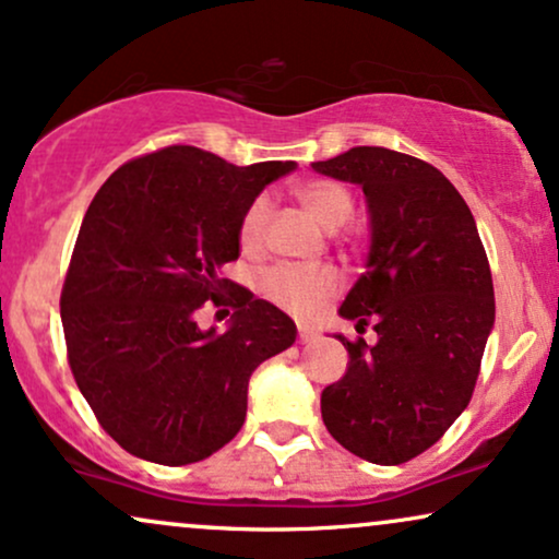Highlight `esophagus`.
Here are the masks:
<instances>
[{"instance_id":"1","label":"esophagus","mask_w":559,"mask_h":559,"mask_svg":"<svg viewBox=\"0 0 559 559\" xmlns=\"http://www.w3.org/2000/svg\"><path fill=\"white\" fill-rule=\"evenodd\" d=\"M312 341H314V333L309 331V328L299 325V344H312Z\"/></svg>"}]
</instances>
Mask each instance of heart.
Listing matches in <instances>:
<instances>
[{
  "instance_id": "obj_1",
  "label": "heart",
  "mask_w": 559,
  "mask_h": 559,
  "mask_svg": "<svg viewBox=\"0 0 559 559\" xmlns=\"http://www.w3.org/2000/svg\"><path fill=\"white\" fill-rule=\"evenodd\" d=\"M297 200L301 207L325 228L344 226L354 213V194L346 185L333 179H312L299 185ZM267 221H271V200L265 194L247 205L239 221V245L245 252H260L265 245ZM262 294L278 307L297 314H312L322 301L331 299L341 288V275L333 267H299L278 265L271 267L260 281Z\"/></svg>"
}]
</instances>
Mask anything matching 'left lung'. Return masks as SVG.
Masks as SVG:
<instances>
[{"label": "left lung", "mask_w": 559, "mask_h": 559, "mask_svg": "<svg viewBox=\"0 0 559 559\" xmlns=\"http://www.w3.org/2000/svg\"><path fill=\"white\" fill-rule=\"evenodd\" d=\"M314 171L361 185L372 245L341 318L378 344L346 341V374L322 390L328 432L354 455L399 466L432 448L472 401L495 325L489 260L466 200L427 160L359 145Z\"/></svg>", "instance_id": "obj_1"}]
</instances>
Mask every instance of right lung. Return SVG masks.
<instances>
[{
  "instance_id": "add662e5",
  "label": "right lung",
  "mask_w": 559,
  "mask_h": 559,
  "mask_svg": "<svg viewBox=\"0 0 559 559\" xmlns=\"http://www.w3.org/2000/svg\"><path fill=\"white\" fill-rule=\"evenodd\" d=\"M294 166L169 145L119 166L87 205L59 299L67 361L127 453L164 466L213 455L245 425L250 374L297 338L288 314L221 278L247 205ZM205 300L235 309L226 334L199 331Z\"/></svg>"
}]
</instances>
